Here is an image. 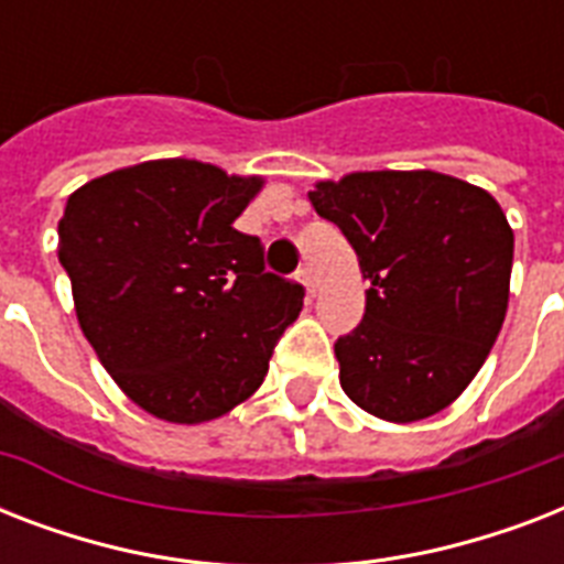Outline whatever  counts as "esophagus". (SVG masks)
<instances>
[{"label": "esophagus", "instance_id": "1", "mask_svg": "<svg viewBox=\"0 0 564 564\" xmlns=\"http://www.w3.org/2000/svg\"><path fill=\"white\" fill-rule=\"evenodd\" d=\"M299 281L307 286L310 295H316V281H313V272H310L307 265H304V269H299Z\"/></svg>", "mask_w": 564, "mask_h": 564}]
</instances>
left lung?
Segmentation results:
<instances>
[{"label":"left lung","mask_w":564,"mask_h":564,"mask_svg":"<svg viewBox=\"0 0 564 564\" xmlns=\"http://www.w3.org/2000/svg\"><path fill=\"white\" fill-rule=\"evenodd\" d=\"M360 260L366 316L336 339L339 383L386 421L445 410L498 339L516 237L486 189L442 172H357L310 193Z\"/></svg>","instance_id":"left-lung-1"}]
</instances>
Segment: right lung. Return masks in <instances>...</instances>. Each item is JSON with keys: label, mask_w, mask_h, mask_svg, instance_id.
<instances>
[{"label": "right lung", "mask_w": 564, "mask_h": 564, "mask_svg": "<svg viewBox=\"0 0 564 564\" xmlns=\"http://www.w3.org/2000/svg\"><path fill=\"white\" fill-rule=\"evenodd\" d=\"M260 178L149 161L84 184L57 225L87 343L122 392L163 421L219 419L263 383L304 307L265 272L263 242L234 228Z\"/></svg>", "instance_id": "obj_1"}]
</instances>
